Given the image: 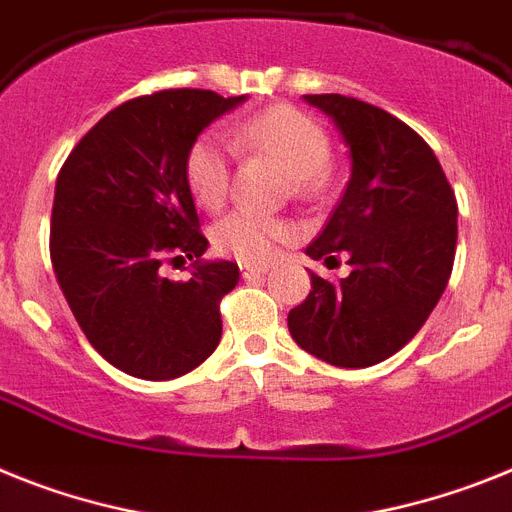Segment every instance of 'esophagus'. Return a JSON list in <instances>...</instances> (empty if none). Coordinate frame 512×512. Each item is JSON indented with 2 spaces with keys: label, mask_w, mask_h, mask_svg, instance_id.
Here are the masks:
<instances>
[{
  "label": "esophagus",
  "mask_w": 512,
  "mask_h": 512,
  "mask_svg": "<svg viewBox=\"0 0 512 512\" xmlns=\"http://www.w3.org/2000/svg\"><path fill=\"white\" fill-rule=\"evenodd\" d=\"M266 272H269V266L266 264H240V274H243V279L264 277Z\"/></svg>",
  "instance_id": "34e87169"
}]
</instances>
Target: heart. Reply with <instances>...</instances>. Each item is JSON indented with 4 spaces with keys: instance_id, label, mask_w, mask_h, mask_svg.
Returning <instances> with one entry per match:
<instances>
[{
    "instance_id": "1",
    "label": "heart",
    "mask_w": 512,
    "mask_h": 512,
    "mask_svg": "<svg viewBox=\"0 0 512 512\" xmlns=\"http://www.w3.org/2000/svg\"><path fill=\"white\" fill-rule=\"evenodd\" d=\"M240 152L266 155L287 170L292 191L298 196H316L326 189L329 137L316 119L290 106H272L253 113L230 134ZM186 186L194 202L204 209H217L230 189V152L217 134H202L186 152ZM292 235V225L279 217L235 209L227 212L212 230L217 251L243 261H264L277 243Z\"/></svg>"
}]
</instances>
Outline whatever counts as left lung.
<instances>
[{
    "instance_id": "left-lung-1",
    "label": "left lung",
    "mask_w": 512,
    "mask_h": 512,
    "mask_svg": "<svg viewBox=\"0 0 512 512\" xmlns=\"http://www.w3.org/2000/svg\"><path fill=\"white\" fill-rule=\"evenodd\" d=\"M336 124L352 173L342 202L305 253L349 277L310 272L308 298L290 310L292 339L336 368L396 355L438 305L453 269L458 204L430 144L404 121L347 95H305Z\"/></svg>"
}]
</instances>
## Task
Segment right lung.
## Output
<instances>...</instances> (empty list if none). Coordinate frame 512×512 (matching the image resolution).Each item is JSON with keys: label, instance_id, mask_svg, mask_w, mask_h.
<instances>
[{"label": "right lung", "instance_id": "obj_1", "mask_svg": "<svg viewBox=\"0 0 512 512\" xmlns=\"http://www.w3.org/2000/svg\"><path fill=\"white\" fill-rule=\"evenodd\" d=\"M243 100L189 87L126 100L59 170L54 274L87 342L134 378L186 375L220 344V300L240 272L202 259L209 240L183 163L196 137ZM168 258L195 261L189 283L162 277Z\"/></svg>", "mask_w": 512, "mask_h": 512}]
</instances>
